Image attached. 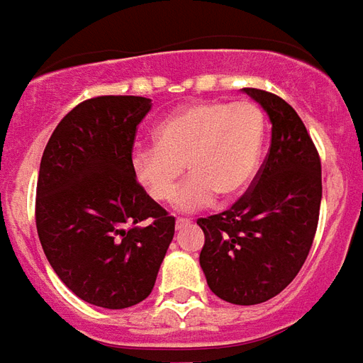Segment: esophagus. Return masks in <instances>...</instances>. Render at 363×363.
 I'll use <instances>...</instances> for the list:
<instances>
[{
    "label": "esophagus",
    "mask_w": 363,
    "mask_h": 363,
    "mask_svg": "<svg viewBox=\"0 0 363 363\" xmlns=\"http://www.w3.org/2000/svg\"><path fill=\"white\" fill-rule=\"evenodd\" d=\"M187 224H191V220H189V218H178V220H176V228L182 230V228H185Z\"/></svg>",
    "instance_id": "obj_1"
}]
</instances>
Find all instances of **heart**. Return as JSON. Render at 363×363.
Wrapping results in <instances>:
<instances>
[{
  "label": "heart",
  "mask_w": 363,
  "mask_h": 363,
  "mask_svg": "<svg viewBox=\"0 0 363 363\" xmlns=\"http://www.w3.org/2000/svg\"><path fill=\"white\" fill-rule=\"evenodd\" d=\"M265 129V113L250 100L187 106L156 127V145L135 150V178L152 199L166 203L185 163L192 176L175 192L178 211L207 207L216 195L236 199L257 172Z\"/></svg>",
  "instance_id": "1"
}]
</instances>
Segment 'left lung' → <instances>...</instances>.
<instances>
[{
	"instance_id": "obj_1",
	"label": "left lung",
	"mask_w": 363,
	"mask_h": 363,
	"mask_svg": "<svg viewBox=\"0 0 363 363\" xmlns=\"http://www.w3.org/2000/svg\"><path fill=\"white\" fill-rule=\"evenodd\" d=\"M269 116L271 149L255 184L230 211L199 218V263L220 300L255 306L296 279L315 238L321 160L292 106L272 92L243 89Z\"/></svg>"
}]
</instances>
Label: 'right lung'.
Returning <instances> with one entry per match:
<instances>
[{
  "mask_svg": "<svg viewBox=\"0 0 363 363\" xmlns=\"http://www.w3.org/2000/svg\"><path fill=\"white\" fill-rule=\"evenodd\" d=\"M150 98L96 96L63 118L42 155L36 230L71 292L106 309L131 308L155 288L174 238L168 216L137 184V125Z\"/></svg>",
  "mask_w": 363,
  "mask_h": 363,
  "instance_id": "right-lung-1",
  "label": "right lung"
}]
</instances>
